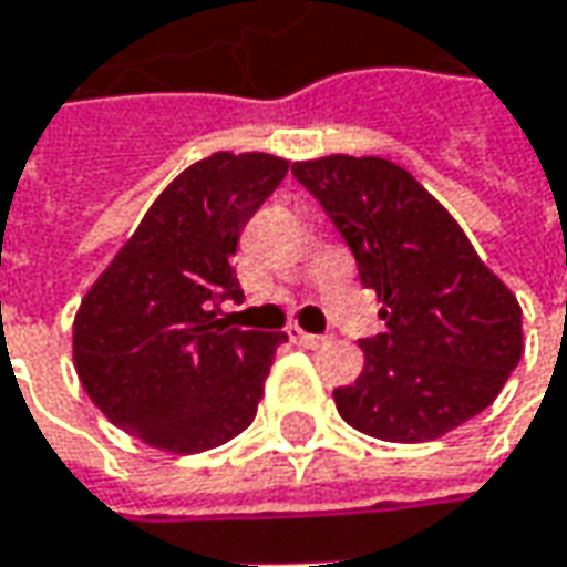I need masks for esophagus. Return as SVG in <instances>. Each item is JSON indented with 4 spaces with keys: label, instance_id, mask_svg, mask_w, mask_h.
I'll list each match as a JSON object with an SVG mask.
<instances>
[{
    "label": "esophagus",
    "instance_id": "1",
    "mask_svg": "<svg viewBox=\"0 0 567 567\" xmlns=\"http://www.w3.org/2000/svg\"><path fill=\"white\" fill-rule=\"evenodd\" d=\"M288 339L295 344H301V348H322V344L329 342V336H313V332H303L298 326H288Z\"/></svg>",
    "mask_w": 567,
    "mask_h": 567
}]
</instances>
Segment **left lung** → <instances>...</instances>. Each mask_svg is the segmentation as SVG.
Here are the masks:
<instances>
[{
	"instance_id": "8db88e82",
	"label": "left lung",
	"mask_w": 567,
	"mask_h": 567,
	"mask_svg": "<svg viewBox=\"0 0 567 567\" xmlns=\"http://www.w3.org/2000/svg\"><path fill=\"white\" fill-rule=\"evenodd\" d=\"M382 301L361 377L332 392L367 436L426 442L489 408L524 354L517 298L477 257L449 209L380 156L295 163Z\"/></svg>"
}]
</instances>
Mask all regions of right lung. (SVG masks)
Masks as SVG:
<instances>
[{
	"label": "right lung",
	"instance_id": "1",
	"mask_svg": "<svg viewBox=\"0 0 567 567\" xmlns=\"http://www.w3.org/2000/svg\"><path fill=\"white\" fill-rule=\"evenodd\" d=\"M285 172L288 163L269 153H213L187 166L81 301V385L115 426L153 449L206 452L257 417L288 336L225 329L216 307L245 298L231 257Z\"/></svg>",
	"mask_w": 567,
	"mask_h": 567
}]
</instances>
